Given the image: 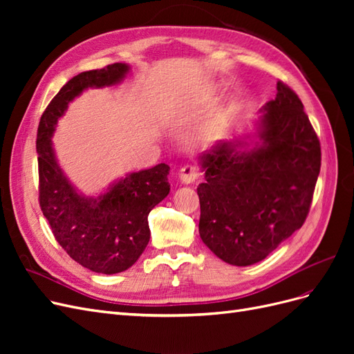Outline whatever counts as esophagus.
<instances>
[{
    "label": "esophagus",
    "instance_id": "esophagus-1",
    "mask_svg": "<svg viewBox=\"0 0 354 354\" xmlns=\"http://www.w3.org/2000/svg\"><path fill=\"white\" fill-rule=\"evenodd\" d=\"M178 177L181 180V183L185 185H190L199 177V169L195 165H185L183 168H180Z\"/></svg>",
    "mask_w": 354,
    "mask_h": 354
}]
</instances>
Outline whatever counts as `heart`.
<instances>
[{
    "mask_svg": "<svg viewBox=\"0 0 354 354\" xmlns=\"http://www.w3.org/2000/svg\"><path fill=\"white\" fill-rule=\"evenodd\" d=\"M224 120H226V116H224V118H218V120L214 121V122L211 124V127L207 130V133L203 134V137H211L214 133L218 131L220 128H221V125H223V122H224Z\"/></svg>",
    "mask_w": 354,
    "mask_h": 354,
    "instance_id": "obj_1",
    "label": "heart"
}]
</instances>
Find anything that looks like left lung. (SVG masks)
Instances as JSON below:
<instances>
[{
  "instance_id": "1",
  "label": "left lung",
  "mask_w": 354,
  "mask_h": 354,
  "mask_svg": "<svg viewBox=\"0 0 354 354\" xmlns=\"http://www.w3.org/2000/svg\"><path fill=\"white\" fill-rule=\"evenodd\" d=\"M276 88L255 140H221L199 158L201 239L233 266L264 260L303 226L320 171V143L301 100L281 81Z\"/></svg>"
}]
</instances>
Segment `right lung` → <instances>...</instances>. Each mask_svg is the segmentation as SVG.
<instances>
[{
	"label": "right lung",
	"instance_id": "1",
	"mask_svg": "<svg viewBox=\"0 0 354 354\" xmlns=\"http://www.w3.org/2000/svg\"><path fill=\"white\" fill-rule=\"evenodd\" d=\"M128 71L125 63H113L69 80L42 113L37 134L41 211L71 259L103 274L130 269L143 254L151 239L149 212L169 194V167L130 173L97 198L85 196L62 171L51 137L75 97L87 88L120 84Z\"/></svg>",
	"mask_w": 354,
	"mask_h": 354
}]
</instances>
